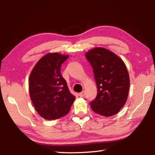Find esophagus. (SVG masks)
<instances>
[{
	"label": "esophagus",
	"mask_w": 155,
	"mask_h": 155,
	"mask_svg": "<svg viewBox=\"0 0 155 155\" xmlns=\"http://www.w3.org/2000/svg\"><path fill=\"white\" fill-rule=\"evenodd\" d=\"M85 91H81V92H80V93H79V94H78V95H79V96H80V97H83L84 96H85Z\"/></svg>",
	"instance_id": "esophagus-1"
}]
</instances>
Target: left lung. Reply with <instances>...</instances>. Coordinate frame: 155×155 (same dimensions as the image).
<instances>
[{
  "instance_id": "1",
  "label": "left lung",
  "mask_w": 155,
  "mask_h": 155,
  "mask_svg": "<svg viewBox=\"0 0 155 155\" xmlns=\"http://www.w3.org/2000/svg\"><path fill=\"white\" fill-rule=\"evenodd\" d=\"M85 57L93 68L97 96L91 102L93 111L109 117L120 111L127 101L130 78L121 58L102 47L91 49Z\"/></svg>"
}]
</instances>
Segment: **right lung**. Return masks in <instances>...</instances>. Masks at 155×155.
<instances>
[{"label":"right lung","instance_id":"right-lung-1","mask_svg":"<svg viewBox=\"0 0 155 155\" xmlns=\"http://www.w3.org/2000/svg\"><path fill=\"white\" fill-rule=\"evenodd\" d=\"M69 55L51 52L37 62L29 77L28 91L37 112L48 120L68 114L75 96L61 74V64Z\"/></svg>","mask_w":155,"mask_h":155}]
</instances>
